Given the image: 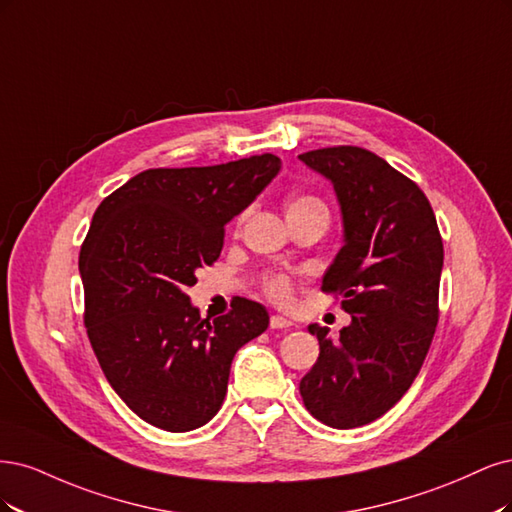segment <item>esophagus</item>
Listing matches in <instances>:
<instances>
[{
	"label": "esophagus",
	"mask_w": 512,
	"mask_h": 512,
	"mask_svg": "<svg viewBox=\"0 0 512 512\" xmlns=\"http://www.w3.org/2000/svg\"><path fill=\"white\" fill-rule=\"evenodd\" d=\"M293 323L289 321V319H285V317H280V315H272L270 317V327L272 329H287V327H291Z\"/></svg>",
	"instance_id": "obj_1"
}]
</instances>
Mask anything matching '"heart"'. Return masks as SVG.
<instances>
[{
  "label": "heart",
  "mask_w": 512,
  "mask_h": 512,
  "mask_svg": "<svg viewBox=\"0 0 512 512\" xmlns=\"http://www.w3.org/2000/svg\"><path fill=\"white\" fill-rule=\"evenodd\" d=\"M285 210H287V219H295V217H304V214L310 212H327L325 204L315 195L308 193H295L291 197H287L285 202ZM244 219V214L240 217V221ZM263 291H266L268 298H272L278 304H287L291 298V283L289 278L283 274H268L263 278Z\"/></svg>",
  "instance_id": "b5f03b06"
}]
</instances>
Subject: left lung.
I'll return each mask as SVG.
<instances>
[{
    "instance_id": "left-lung-1",
    "label": "left lung",
    "mask_w": 512,
    "mask_h": 512,
    "mask_svg": "<svg viewBox=\"0 0 512 512\" xmlns=\"http://www.w3.org/2000/svg\"><path fill=\"white\" fill-rule=\"evenodd\" d=\"M300 159L338 197L344 246L321 289L340 293L351 315L338 340L308 325L319 359L300 393L312 417L351 430L398 404L423 366L438 325L442 238L417 183L366 148L329 146Z\"/></svg>"
}]
</instances>
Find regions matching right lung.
I'll return each mask as SVG.
<instances>
[{"label":"right lung","mask_w":512,"mask_h":512,"mask_svg":"<svg viewBox=\"0 0 512 512\" xmlns=\"http://www.w3.org/2000/svg\"><path fill=\"white\" fill-rule=\"evenodd\" d=\"M278 170L270 153L144 170L93 214L78 257L87 336L110 387L159 430L189 432L217 415L236 351L266 332L261 304L240 298L210 321L187 289Z\"/></svg>","instance_id":"1"}]
</instances>
